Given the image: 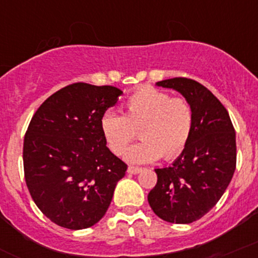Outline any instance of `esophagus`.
<instances>
[{
    "instance_id": "obj_1",
    "label": "esophagus",
    "mask_w": 258,
    "mask_h": 258,
    "mask_svg": "<svg viewBox=\"0 0 258 258\" xmlns=\"http://www.w3.org/2000/svg\"><path fill=\"white\" fill-rule=\"evenodd\" d=\"M140 171H142V169L138 168V166H129L128 168L129 174H139Z\"/></svg>"
}]
</instances>
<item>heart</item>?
<instances>
[{"label":"heart","mask_w":258,"mask_h":258,"mask_svg":"<svg viewBox=\"0 0 258 258\" xmlns=\"http://www.w3.org/2000/svg\"><path fill=\"white\" fill-rule=\"evenodd\" d=\"M124 115L105 111L100 118V130L108 148L115 155L125 151L137 137L143 138L125 153L133 164L175 158L182 153L190 140L194 126V111L182 98H171L168 93L142 87L125 102Z\"/></svg>","instance_id":"b5f03b06"}]
</instances>
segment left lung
I'll list each match as a JSON object with an SVG mask.
<instances>
[{
    "instance_id": "obj_1",
    "label": "left lung",
    "mask_w": 258,
    "mask_h": 258,
    "mask_svg": "<svg viewBox=\"0 0 258 258\" xmlns=\"http://www.w3.org/2000/svg\"><path fill=\"white\" fill-rule=\"evenodd\" d=\"M158 87L179 92L194 111L186 148L168 168L155 169L158 182L149 192L153 211L171 224H191L214 208L236 169V134L226 108L199 82L171 78Z\"/></svg>"
}]
</instances>
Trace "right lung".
Masks as SVG:
<instances>
[{
	"mask_svg": "<svg viewBox=\"0 0 258 258\" xmlns=\"http://www.w3.org/2000/svg\"><path fill=\"white\" fill-rule=\"evenodd\" d=\"M120 89L74 83L47 98L23 142L25 179L34 204L70 230L97 224L109 208L126 164L107 148L100 118Z\"/></svg>",
	"mask_w": 258,
	"mask_h": 258,
	"instance_id": "right-lung-1",
	"label": "right lung"
}]
</instances>
